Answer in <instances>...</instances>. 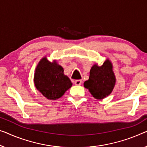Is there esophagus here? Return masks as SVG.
Segmentation results:
<instances>
[{"label":"esophagus","mask_w":147,"mask_h":147,"mask_svg":"<svg viewBox=\"0 0 147 147\" xmlns=\"http://www.w3.org/2000/svg\"><path fill=\"white\" fill-rule=\"evenodd\" d=\"M74 84L76 85H78V86H79L81 84H82V80H76L74 81Z\"/></svg>","instance_id":"1"}]
</instances>
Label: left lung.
I'll use <instances>...</instances> for the list:
<instances>
[{
    "label": "left lung",
    "mask_w": 147,
    "mask_h": 147,
    "mask_svg": "<svg viewBox=\"0 0 147 147\" xmlns=\"http://www.w3.org/2000/svg\"><path fill=\"white\" fill-rule=\"evenodd\" d=\"M115 77L112 70V64L107 59L101 67L94 65L90 71L89 79L84 86L88 89L93 97L103 99L111 94L115 86Z\"/></svg>",
    "instance_id": "1"
}]
</instances>
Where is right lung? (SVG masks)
<instances>
[{
    "label": "right lung",
    "instance_id": "add662e5",
    "mask_svg": "<svg viewBox=\"0 0 147 147\" xmlns=\"http://www.w3.org/2000/svg\"><path fill=\"white\" fill-rule=\"evenodd\" d=\"M63 68L55 61L43 58L36 67L34 84L36 88L49 100L61 98L72 86L71 80L63 73Z\"/></svg>",
    "mask_w": 147,
    "mask_h": 147
}]
</instances>
